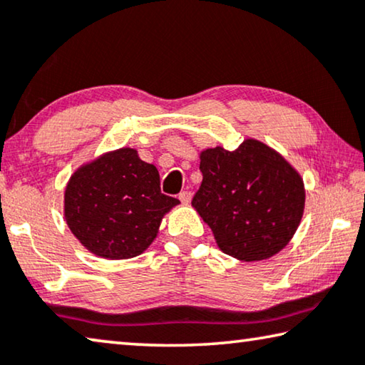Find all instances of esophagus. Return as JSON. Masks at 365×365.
Wrapping results in <instances>:
<instances>
[{
  "instance_id": "esophagus-1",
  "label": "esophagus",
  "mask_w": 365,
  "mask_h": 365,
  "mask_svg": "<svg viewBox=\"0 0 365 365\" xmlns=\"http://www.w3.org/2000/svg\"><path fill=\"white\" fill-rule=\"evenodd\" d=\"M178 198H180V201L183 205H190V201H192V193L190 192H182L180 195H178Z\"/></svg>"
}]
</instances>
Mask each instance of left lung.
<instances>
[{"mask_svg": "<svg viewBox=\"0 0 365 365\" xmlns=\"http://www.w3.org/2000/svg\"><path fill=\"white\" fill-rule=\"evenodd\" d=\"M200 169L203 182L192 206L224 253L262 262L291 242L304 216L305 188L279 153L247 138L235 151L203 149Z\"/></svg>", "mask_w": 365, "mask_h": 365, "instance_id": "obj_1", "label": "left lung"}]
</instances>
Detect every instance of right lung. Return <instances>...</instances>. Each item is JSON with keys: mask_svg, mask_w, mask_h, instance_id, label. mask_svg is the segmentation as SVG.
Wrapping results in <instances>:
<instances>
[{"mask_svg": "<svg viewBox=\"0 0 365 365\" xmlns=\"http://www.w3.org/2000/svg\"><path fill=\"white\" fill-rule=\"evenodd\" d=\"M180 201L160 193L155 165L133 148L103 153L69 177L63 214L73 235L92 255L128 259L148 250L162 219Z\"/></svg>", "mask_w": 365, "mask_h": 365, "instance_id": "obj_1", "label": "right lung"}]
</instances>
